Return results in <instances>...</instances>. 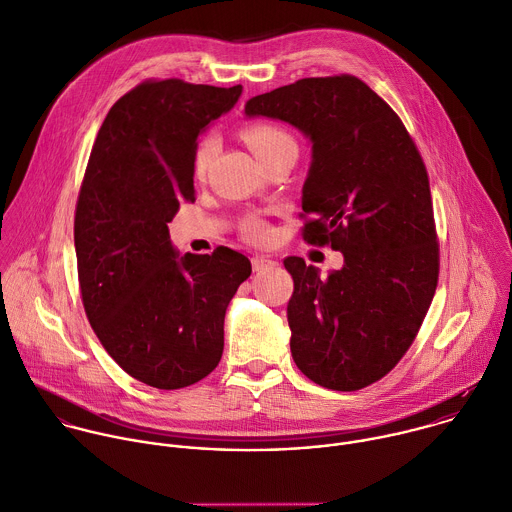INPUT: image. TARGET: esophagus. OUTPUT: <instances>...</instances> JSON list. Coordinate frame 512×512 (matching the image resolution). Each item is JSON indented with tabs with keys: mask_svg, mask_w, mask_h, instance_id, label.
<instances>
[{
	"mask_svg": "<svg viewBox=\"0 0 512 512\" xmlns=\"http://www.w3.org/2000/svg\"><path fill=\"white\" fill-rule=\"evenodd\" d=\"M274 266H276V260H272V258H268V256H254V258H252V268H254V272H264V270L274 268Z\"/></svg>",
	"mask_w": 512,
	"mask_h": 512,
	"instance_id": "obj_1",
	"label": "esophagus"
}]
</instances>
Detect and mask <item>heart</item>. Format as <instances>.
Wrapping results in <instances>:
<instances>
[{
    "instance_id": "b5f03b06",
    "label": "heart",
    "mask_w": 512,
    "mask_h": 512,
    "mask_svg": "<svg viewBox=\"0 0 512 512\" xmlns=\"http://www.w3.org/2000/svg\"><path fill=\"white\" fill-rule=\"evenodd\" d=\"M244 138H246L248 146L252 148V152L260 158V162H266L272 156L288 152V150L298 152L294 136L278 124H270V122L250 124V126L244 128ZM214 154H216V138L212 134L202 136L198 146H196V152H194V172H196V176L206 174ZM242 234L250 242L264 244L272 238V228L262 216L252 214L242 222Z\"/></svg>"
}]
</instances>
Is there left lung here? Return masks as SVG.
<instances>
[{
	"mask_svg": "<svg viewBox=\"0 0 512 512\" xmlns=\"http://www.w3.org/2000/svg\"><path fill=\"white\" fill-rule=\"evenodd\" d=\"M246 116L288 122L312 142L302 238L344 254L320 278L302 258L290 350L312 382L340 392L386 376L414 342L440 270L428 172L396 112L362 80L304 78L246 102Z\"/></svg>",
	"mask_w": 512,
	"mask_h": 512,
	"instance_id": "left-lung-1",
	"label": "left lung"
}]
</instances>
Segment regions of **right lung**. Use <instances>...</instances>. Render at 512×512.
<instances>
[{
    "mask_svg": "<svg viewBox=\"0 0 512 512\" xmlns=\"http://www.w3.org/2000/svg\"><path fill=\"white\" fill-rule=\"evenodd\" d=\"M242 86L146 80L108 112L82 180L74 242L86 316L132 378L186 388L224 350V316L250 260L226 246L178 256L168 222L194 202L198 134Z\"/></svg>",
    "mask_w": 512,
    "mask_h": 512,
    "instance_id": "obj_1",
    "label": "right lung"
}]
</instances>
